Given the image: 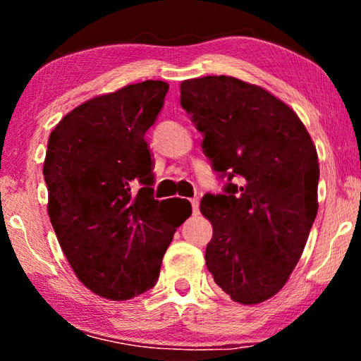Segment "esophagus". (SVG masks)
Here are the masks:
<instances>
[{"instance_id":"obj_1","label":"esophagus","mask_w":361,"mask_h":361,"mask_svg":"<svg viewBox=\"0 0 361 361\" xmlns=\"http://www.w3.org/2000/svg\"><path fill=\"white\" fill-rule=\"evenodd\" d=\"M191 207H192V213H194V215H197V213H199V199H197V197L191 199Z\"/></svg>"}]
</instances>
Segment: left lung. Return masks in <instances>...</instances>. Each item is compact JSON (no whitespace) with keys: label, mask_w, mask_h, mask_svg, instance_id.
<instances>
[{"label":"left lung","mask_w":361,"mask_h":361,"mask_svg":"<svg viewBox=\"0 0 361 361\" xmlns=\"http://www.w3.org/2000/svg\"><path fill=\"white\" fill-rule=\"evenodd\" d=\"M180 92L213 170L228 178L224 194L200 200L213 226L207 269L232 301L259 304L283 288L317 216L314 142L298 114L259 85L205 76L183 81Z\"/></svg>","instance_id":"left-lung-1"}]
</instances>
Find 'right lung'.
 <instances>
[{"instance_id":"1","label":"right lung","mask_w":361,"mask_h":361,"mask_svg":"<svg viewBox=\"0 0 361 361\" xmlns=\"http://www.w3.org/2000/svg\"><path fill=\"white\" fill-rule=\"evenodd\" d=\"M167 90V82L149 79L94 97L66 114L47 142L42 175L60 247L84 286L113 301L156 285L176 228L191 216L185 199L152 197L145 133Z\"/></svg>"}]
</instances>
